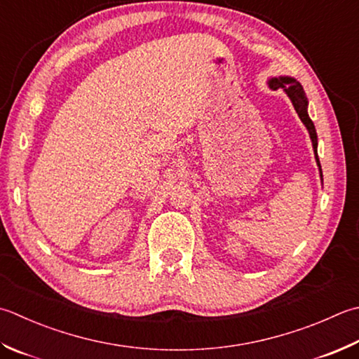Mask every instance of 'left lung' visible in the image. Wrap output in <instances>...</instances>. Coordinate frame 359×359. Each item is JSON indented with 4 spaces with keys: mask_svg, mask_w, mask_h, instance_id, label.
Returning <instances> with one entry per match:
<instances>
[{
    "mask_svg": "<svg viewBox=\"0 0 359 359\" xmlns=\"http://www.w3.org/2000/svg\"><path fill=\"white\" fill-rule=\"evenodd\" d=\"M269 86L272 88H285V91L287 93V96L291 97V101L294 104V109H296L299 118L302 119V123L305 124V128L308 129V132H310V137H311V142H313V149H314V154H316V161H318V165L320 168V163H319V157H318V135H316V129H314V124L310 119V116H308V111H306V105H308V101L305 97V93H304V88H302V86L299 82H296V79H291V77H273V79H271Z\"/></svg>",
    "mask_w": 359,
    "mask_h": 359,
    "instance_id": "1",
    "label": "left lung"
}]
</instances>
